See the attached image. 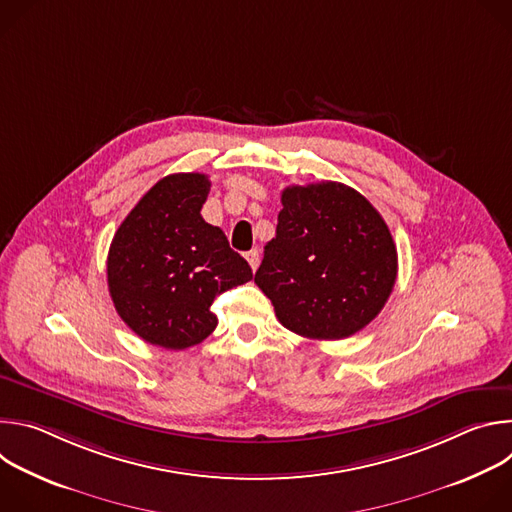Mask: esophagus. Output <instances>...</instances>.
<instances>
[{
  "instance_id": "34e87169",
  "label": "esophagus",
  "mask_w": 512,
  "mask_h": 512,
  "mask_svg": "<svg viewBox=\"0 0 512 512\" xmlns=\"http://www.w3.org/2000/svg\"><path fill=\"white\" fill-rule=\"evenodd\" d=\"M247 261H249V265H251V269L255 271L257 267H259V261H261V255H259V251L257 249H251V251H247Z\"/></svg>"
}]
</instances>
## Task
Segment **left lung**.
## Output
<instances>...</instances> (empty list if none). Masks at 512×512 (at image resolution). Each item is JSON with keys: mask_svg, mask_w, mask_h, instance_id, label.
Returning a JSON list of instances; mask_svg holds the SVG:
<instances>
[{"mask_svg": "<svg viewBox=\"0 0 512 512\" xmlns=\"http://www.w3.org/2000/svg\"><path fill=\"white\" fill-rule=\"evenodd\" d=\"M281 204L255 283L287 330L314 340L356 334L379 316L397 279L383 216L340 182L287 186Z\"/></svg>", "mask_w": 512, "mask_h": 512, "instance_id": "8db88e82", "label": "left lung"}]
</instances>
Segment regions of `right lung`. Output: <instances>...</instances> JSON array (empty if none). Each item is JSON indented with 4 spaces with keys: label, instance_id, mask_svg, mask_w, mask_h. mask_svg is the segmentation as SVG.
Returning <instances> with one entry per match:
<instances>
[{
    "label": "right lung",
    "instance_id": "add662e5",
    "mask_svg": "<svg viewBox=\"0 0 512 512\" xmlns=\"http://www.w3.org/2000/svg\"><path fill=\"white\" fill-rule=\"evenodd\" d=\"M204 174H170L125 216L107 257L109 294L121 320L145 342L182 350L216 328V296L253 279L249 263L200 210Z\"/></svg>",
    "mask_w": 512,
    "mask_h": 512
}]
</instances>
